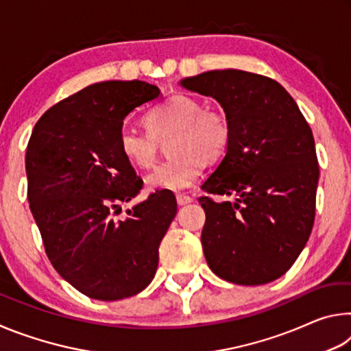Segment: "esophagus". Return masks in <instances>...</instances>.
<instances>
[{
    "label": "esophagus",
    "mask_w": 351,
    "mask_h": 351,
    "mask_svg": "<svg viewBox=\"0 0 351 351\" xmlns=\"http://www.w3.org/2000/svg\"><path fill=\"white\" fill-rule=\"evenodd\" d=\"M193 201V198L187 197V195H176V203L178 206H186V204H190Z\"/></svg>",
    "instance_id": "1"
}]
</instances>
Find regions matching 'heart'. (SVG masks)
Instances as JSON below:
<instances>
[{"label": "heart", "instance_id": "heart-1", "mask_svg": "<svg viewBox=\"0 0 351 351\" xmlns=\"http://www.w3.org/2000/svg\"><path fill=\"white\" fill-rule=\"evenodd\" d=\"M148 132L132 125L119 130L117 145L123 158L136 167H150L158 156L159 142L169 138V161L159 164L145 176L153 190L180 192L198 180L203 162L223 158L230 130L219 111L203 110L199 100L176 94L153 108L145 117Z\"/></svg>", "mask_w": 351, "mask_h": 351}]
</instances>
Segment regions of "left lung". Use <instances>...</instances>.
Listing matches in <instances>:
<instances>
[{
	"mask_svg": "<svg viewBox=\"0 0 351 351\" xmlns=\"http://www.w3.org/2000/svg\"><path fill=\"white\" fill-rule=\"evenodd\" d=\"M180 85L221 105L230 130L226 154L201 189L204 257L218 277L265 285L282 277L310 239L319 164L311 128L288 91L240 69L207 71Z\"/></svg>",
	"mask_w": 351,
	"mask_h": 351,
	"instance_id": "obj_1",
	"label": "left lung"
}]
</instances>
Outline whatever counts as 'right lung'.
I'll return each instance as SVG.
<instances>
[{
  "label": "right lung",
  "instance_id": "1",
  "mask_svg": "<svg viewBox=\"0 0 351 351\" xmlns=\"http://www.w3.org/2000/svg\"><path fill=\"white\" fill-rule=\"evenodd\" d=\"M161 97L141 80L94 83L47 110L26 150L27 199L47 258L91 299L112 302L145 289L158 249L176 215L170 190L152 193L116 219L139 193L117 134L138 106Z\"/></svg>",
  "mask_w": 351,
  "mask_h": 351
}]
</instances>
